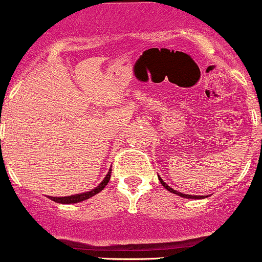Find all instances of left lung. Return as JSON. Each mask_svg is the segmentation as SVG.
Instances as JSON below:
<instances>
[{"mask_svg":"<svg viewBox=\"0 0 262 262\" xmlns=\"http://www.w3.org/2000/svg\"><path fill=\"white\" fill-rule=\"evenodd\" d=\"M159 181H160V183H162L163 185V187L165 188V190H168L169 191V192H173L174 193V195H178V196H181V198H185V199H204V198H208V196H198V195H186V193H182V192H178V191H176V190H173L172 187H169V186L167 185V183L164 182V181L162 180V178L159 177Z\"/></svg>","mask_w":262,"mask_h":262,"instance_id":"8db88e82","label":"left lung"}]
</instances>
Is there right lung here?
I'll use <instances>...</instances> for the list:
<instances>
[{"label": "right lung", "mask_w": 262, "mask_h": 262, "mask_svg": "<svg viewBox=\"0 0 262 262\" xmlns=\"http://www.w3.org/2000/svg\"><path fill=\"white\" fill-rule=\"evenodd\" d=\"M111 173H112V169L108 170L107 176L104 177V180L102 181V182L99 183V185L97 186L95 188H93V190L88 191V192H82V193H76V195H71V196H63V198H52V196H49V199L53 201H56V203H59V204H77V203H81V201L84 200H88V199L93 198L94 195H97V193H99L100 191L103 190V188L107 186V183L110 182L111 180Z\"/></svg>", "instance_id": "add662e5"}]
</instances>
